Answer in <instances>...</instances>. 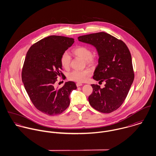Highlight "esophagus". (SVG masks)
I'll list each match as a JSON object with an SVG mask.
<instances>
[{"label": "esophagus", "mask_w": 156, "mask_h": 156, "mask_svg": "<svg viewBox=\"0 0 156 156\" xmlns=\"http://www.w3.org/2000/svg\"><path fill=\"white\" fill-rule=\"evenodd\" d=\"M82 83H76V86H77V87H80V86H82Z\"/></svg>", "instance_id": "1"}]
</instances>
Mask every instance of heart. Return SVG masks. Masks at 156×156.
<instances>
[{
  "label": "heart",
  "instance_id": "1",
  "mask_svg": "<svg viewBox=\"0 0 156 156\" xmlns=\"http://www.w3.org/2000/svg\"><path fill=\"white\" fill-rule=\"evenodd\" d=\"M73 53L77 56L83 59L86 64L89 66H95L98 62V58L96 55L92 54V50L87 45H79L73 50ZM71 58L69 53L64 52L60 59L62 67L68 69L70 67ZM92 74V71L90 69L83 70H73L68 74V79L70 80L77 82H84L87 81Z\"/></svg>",
  "mask_w": 156,
  "mask_h": 156
}]
</instances>
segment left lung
I'll return each mask as SVG.
<instances>
[{
	"label": "left lung",
	"instance_id": "8db88e82",
	"mask_svg": "<svg viewBox=\"0 0 156 156\" xmlns=\"http://www.w3.org/2000/svg\"><path fill=\"white\" fill-rule=\"evenodd\" d=\"M79 41L93 45L99 55L98 65L93 79L105 87L91 85L93 91L88 97L90 105L98 111L109 113L123 103L134 77L132 56L122 40L101 32L80 36Z\"/></svg>",
	"mask_w": 156,
	"mask_h": 156
}]
</instances>
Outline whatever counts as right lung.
Instances as JSON below:
<instances>
[{
	"instance_id": "add662e5",
	"label": "right lung",
	"mask_w": 156,
	"mask_h": 156,
	"mask_svg": "<svg viewBox=\"0 0 156 156\" xmlns=\"http://www.w3.org/2000/svg\"><path fill=\"white\" fill-rule=\"evenodd\" d=\"M74 39L51 35L32 45L24 62L22 79L32 103L48 115H59L70 103L69 94L77 88L74 82H67L62 88H55L59 76H64L60 59L74 43Z\"/></svg>"
}]
</instances>
